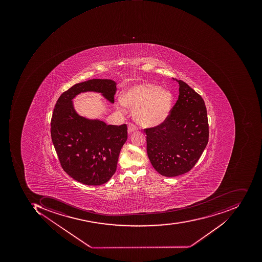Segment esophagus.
I'll return each instance as SVG.
<instances>
[{"mask_svg": "<svg viewBox=\"0 0 262 262\" xmlns=\"http://www.w3.org/2000/svg\"><path fill=\"white\" fill-rule=\"evenodd\" d=\"M138 130L137 126H135L133 123H129L128 124V128H127V130H128V134L132 133V132H135V130Z\"/></svg>", "mask_w": 262, "mask_h": 262, "instance_id": "34e87169", "label": "esophagus"}]
</instances>
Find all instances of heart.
<instances>
[{
  "label": "heart",
  "instance_id": "b5f03b06",
  "mask_svg": "<svg viewBox=\"0 0 262 262\" xmlns=\"http://www.w3.org/2000/svg\"><path fill=\"white\" fill-rule=\"evenodd\" d=\"M173 99L171 91L142 82L125 90L123 98L117 101V106L122 112L127 106L134 108V117L138 123L145 127H155L168 118Z\"/></svg>",
  "mask_w": 262,
  "mask_h": 262
}]
</instances>
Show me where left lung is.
Masks as SVG:
<instances>
[{
	"instance_id": "left-lung-1",
	"label": "left lung",
	"mask_w": 262,
	"mask_h": 262,
	"mask_svg": "<svg viewBox=\"0 0 262 262\" xmlns=\"http://www.w3.org/2000/svg\"><path fill=\"white\" fill-rule=\"evenodd\" d=\"M176 80L180 94L168 118L144 130L149 161L156 171L167 177L191 170L209 142L205 101L186 82Z\"/></svg>"
}]
</instances>
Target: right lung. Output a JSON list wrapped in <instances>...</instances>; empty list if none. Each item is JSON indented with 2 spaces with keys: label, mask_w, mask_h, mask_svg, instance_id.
<instances>
[{
  "label": "right lung",
  "mask_w": 262,
  "mask_h": 262,
  "mask_svg": "<svg viewBox=\"0 0 262 262\" xmlns=\"http://www.w3.org/2000/svg\"><path fill=\"white\" fill-rule=\"evenodd\" d=\"M116 91L117 83L111 79H90L72 85L55 104L51 119L53 145L63 171L83 184L98 186L111 179L127 139V127L79 116L72 99L81 93L97 92L114 103Z\"/></svg>",
  "instance_id": "add662e5"
}]
</instances>
